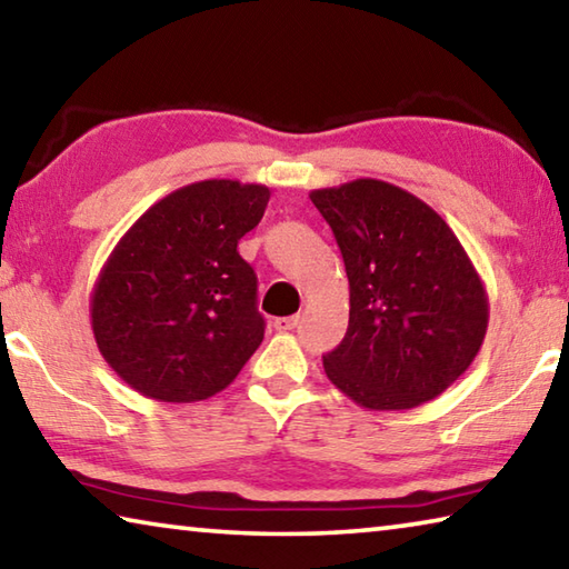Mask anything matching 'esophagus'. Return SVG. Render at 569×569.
<instances>
[{"label":"esophagus","mask_w":569,"mask_h":569,"mask_svg":"<svg viewBox=\"0 0 569 569\" xmlns=\"http://www.w3.org/2000/svg\"><path fill=\"white\" fill-rule=\"evenodd\" d=\"M298 326V316H281V319L273 321L276 331H291Z\"/></svg>","instance_id":"1"}]
</instances>
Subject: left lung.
Here are the masks:
<instances>
[{
	"instance_id": "left-lung-1",
	"label": "left lung",
	"mask_w": 569,
	"mask_h": 569,
	"mask_svg": "<svg viewBox=\"0 0 569 569\" xmlns=\"http://www.w3.org/2000/svg\"><path fill=\"white\" fill-rule=\"evenodd\" d=\"M349 276V329L326 377L371 411L437 399L485 341L489 301L465 246L435 208L391 182L311 190Z\"/></svg>"
}]
</instances>
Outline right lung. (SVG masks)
<instances>
[{
	"label": "right lung",
	"instance_id": "1",
	"mask_svg": "<svg viewBox=\"0 0 569 569\" xmlns=\"http://www.w3.org/2000/svg\"><path fill=\"white\" fill-rule=\"evenodd\" d=\"M271 190L200 180L150 206L94 281L90 321L102 359L156 401L223 391L263 341L258 281L238 240L261 223Z\"/></svg>",
	"mask_w": 569,
	"mask_h": 569
}]
</instances>
